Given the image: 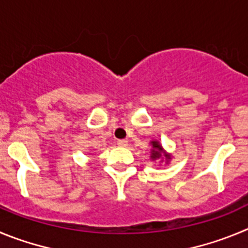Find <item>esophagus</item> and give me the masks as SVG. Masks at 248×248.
Masks as SVG:
<instances>
[{
	"instance_id": "1",
	"label": "esophagus",
	"mask_w": 248,
	"mask_h": 248,
	"mask_svg": "<svg viewBox=\"0 0 248 248\" xmlns=\"http://www.w3.org/2000/svg\"><path fill=\"white\" fill-rule=\"evenodd\" d=\"M117 144H119L120 147H126L127 144H128V142H127L126 140H117Z\"/></svg>"
}]
</instances>
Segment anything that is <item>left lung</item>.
Returning a JSON list of instances; mask_svg holds the SVG:
<instances>
[{"label":"left lung","instance_id":"8db88e82","mask_svg":"<svg viewBox=\"0 0 248 248\" xmlns=\"http://www.w3.org/2000/svg\"><path fill=\"white\" fill-rule=\"evenodd\" d=\"M151 144H152V149H151L152 159L153 160L159 159V158H162L163 155H164V158H166L167 162L170 159V155H167V153H164V149H163V147L160 146V143L158 142V140H152Z\"/></svg>","mask_w":248,"mask_h":248}]
</instances>
